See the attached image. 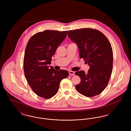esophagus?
Listing matches in <instances>:
<instances>
[{
    "label": "esophagus",
    "instance_id": "esophagus-1",
    "mask_svg": "<svg viewBox=\"0 0 131 131\" xmlns=\"http://www.w3.org/2000/svg\"><path fill=\"white\" fill-rule=\"evenodd\" d=\"M69 75H75V72H73V71H70L69 72Z\"/></svg>",
    "mask_w": 131,
    "mask_h": 131
}]
</instances>
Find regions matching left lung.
<instances>
[{
	"mask_svg": "<svg viewBox=\"0 0 131 131\" xmlns=\"http://www.w3.org/2000/svg\"><path fill=\"white\" fill-rule=\"evenodd\" d=\"M68 36L77 45L80 58L90 67L87 73L83 71L75 72L81 79L76 89L89 97L99 94L107 86L112 72L111 45L104 34L91 28L69 30Z\"/></svg>",
	"mask_w": 131,
	"mask_h": 131,
	"instance_id": "1",
	"label": "left lung"
}]
</instances>
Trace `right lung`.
I'll use <instances>...</instances> for the list:
<instances>
[{
    "mask_svg": "<svg viewBox=\"0 0 131 131\" xmlns=\"http://www.w3.org/2000/svg\"><path fill=\"white\" fill-rule=\"evenodd\" d=\"M67 31L45 30L34 35L25 49L24 69L25 78L34 92L45 99L55 95L60 82L69 72L50 66L51 57L66 37Z\"/></svg>",
    "mask_w": 131,
    "mask_h": 131,
    "instance_id": "1",
    "label": "right lung"
}]
</instances>
